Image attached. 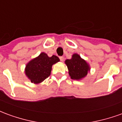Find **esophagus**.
<instances>
[{"label": "esophagus", "mask_w": 122, "mask_h": 122, "mask_svg": "<svg viewBox=\"0 0 122 122\" xmlns=\"http://www.w3.org/2000/svg\"><path fill=\"white\" fill-rule=\"evenodd\" d=\"M59 59H60V61H64V57H59Z\"/></svg>", "instance_id": "34e87169"}]
</instances>
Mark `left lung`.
<instances>
[{
  "mask_svg": "<svg viewBox=\"0 0 122 122\" xmlns=\"http://www.w3.org/2000/svg\"><path fill=\"white\" fill-rule=\"evenodd\" d=\"M65 64L68 67L69 75L73 80L84 78L90 70L89 64L77 53L73 54L71 59H66Z\"/></svg>",
  "mask_w": 122,
  "mask_h": 122,
  "instance_id": "8db88e82",
  "label": "left lung"
}]
</instances>
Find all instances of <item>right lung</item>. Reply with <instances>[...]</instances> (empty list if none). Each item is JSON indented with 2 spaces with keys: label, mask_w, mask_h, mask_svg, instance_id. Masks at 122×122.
<instances>
[{
  "label": "right lung",
  "mask_w": 122,
  "mask_h": 122,
  "mask_svg": "<svg viewBox=\"0 0 122 122\" xmlns=\"http://www.w3.org/2000/svg\"><path fill=\"white\" fill-rule=\"evenodd\" d=\"M59 61L58 57H48L46 53L42 52L27 64L25 74L32 83L40 84L50 75L52 65Z\"/></svg>",
  "instance_id": "obj_1"
}]
</instances>
